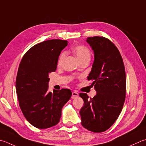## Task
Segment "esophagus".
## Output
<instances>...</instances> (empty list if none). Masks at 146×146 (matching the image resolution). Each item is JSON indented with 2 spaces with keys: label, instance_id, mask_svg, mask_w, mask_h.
I'll use <instances>...</instances> for the list:
<instances>
[{
  "label": "esophagus",
  "instance_id": "1",
  "mask_svg": "<svg viewBox=\"0 0 146 146\" xmlns=\"http://www.w3.org/2000/svg\"><path fill=\"white\" fill-rule=\"evenodd\" d=\"M78 97V92H76L75 91H73L72 92V96H71V98L72 99H75L76 98Z\"/></svg>",
  "mask_w": 146,
  "mask_h": 146
}]
</instances>
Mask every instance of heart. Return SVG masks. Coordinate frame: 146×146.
Listing matches in <instances>:
<instances>
[{
    "label": "heart",
    "mask_w": 146,
    "mask_h": 146,
    "mask_svg": "<svg viewBox=\"0 0 146 146\" xmlns=\"http://www.w3.org/2000/svg\"><path fill=\"white\" fill-rule=\"evenodd\" d=\"M73 52L78 60L81 62L82 60L85 59H90L91 58V52L87 46L84 45H76L73 48ZM66 56V53L62 52L59 55V58L57 60V65H61L62 62Z\"/></svg>",
    "instance_id": "1"
}]
</instances>
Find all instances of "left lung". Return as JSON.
<instances>
[{
  "label": "left lung",
  "mask_w": 146,
  "mask_h": 146,
  "mask_svg": "<svg viewBox=\"0 0 146 146\" xmlns=\"http://www.w3.org/2000/svg\"><path fill=\"white\" fill-rule=\"evenodd\" d=\"M87 42L94 53L92 70L87 77L97 92L94 98L79 96L84 105L80 110L82 125L100 133L110 128L123 109L126 92V78L123 58L117 48L105 37H89Z\"/></svg>",
  "instance_id": "left-lung-1"
}]
</instances>
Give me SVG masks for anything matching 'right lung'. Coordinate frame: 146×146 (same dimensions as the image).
I'll list each match as a JSON object with an SVG mask.
<instances>
[{"instance_id":"add662e5","label":"right lung","mask_w":146,"mask_h":146,"mask_svg":"<svg viewBox=\"0 0 146 146\" xmlns=\"http://www.w3.org/2000/svg\"><path fill=\"white\" fill-rule=\"evenodd\" d=\"M68 41L50 39L35 44L25 53L18 68L16 89L20 107L32 125L39 129L58 124L63 106L71 96L70 89L48 92L49 73L57 69L60 52Z\"/></svg>"}]
</instances>
